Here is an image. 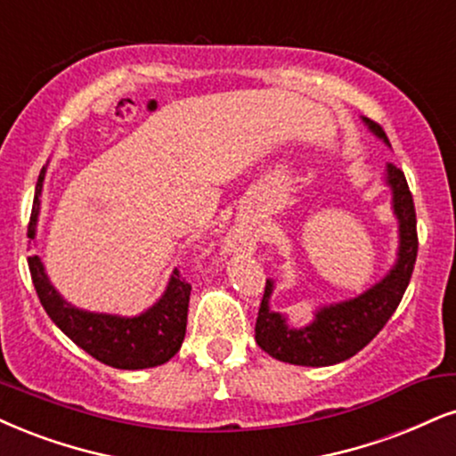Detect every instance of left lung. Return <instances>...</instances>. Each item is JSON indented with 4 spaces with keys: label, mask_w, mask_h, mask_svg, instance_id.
Returning a JSON list of instances; mask_svg holds the SVG:
<instances>
[{
    "label": "left lung",
    "mask_w": 456,
    "mask_h": 456,
    "mask_svg": "<svg viewBox=\"0 0 456 456\" xmlns=\"http://www.w3.org/2000/svg\"><path fill=\"white\" fill-rule=\"evenodd\" d=\"M362 120L370 133L391 148L383 128L370 118L362 116ZM385 185L391 190V209L397 219V254L389 273L355 297L319 306L313 322L302 328L289 325L288 314L273 311L274 279H266L256 322V342L268 355L306 368L340 363L362 351L400 306L417 262V213L406 177L391 162L385 167Z\"/></svg>",
    "instance_id": "8db88e82"
}]
</instances>
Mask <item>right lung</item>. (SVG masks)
<instances>
[{
  "label": "right lung",
  "instance_id": "1",
  "mask_svg": "<svg viewBox=\"0 0 456 456\" xmlns=\"http://www.w3.org/2000/svg\"><path fill=\"white\" fill-rule=\"evenodd\" d=\"M46 168L48 162L39 171L36 185V199H33L29 222L31 239H36L37 234ZM29 271L39 302H42L44 311L48 313L56 328L77 346L84 348L88 355L99 359L101 363L118 370L156 368V365L167 363L182 346L192 288H190V283H185V279L179 277L177 271H173L159 300L134 317L93 313L86 308L73 306L50 283V277L39 256L29 257Z\"/></svg>",
  "mask_w": 456,
  "mask_h": 456
}]
</instances>
